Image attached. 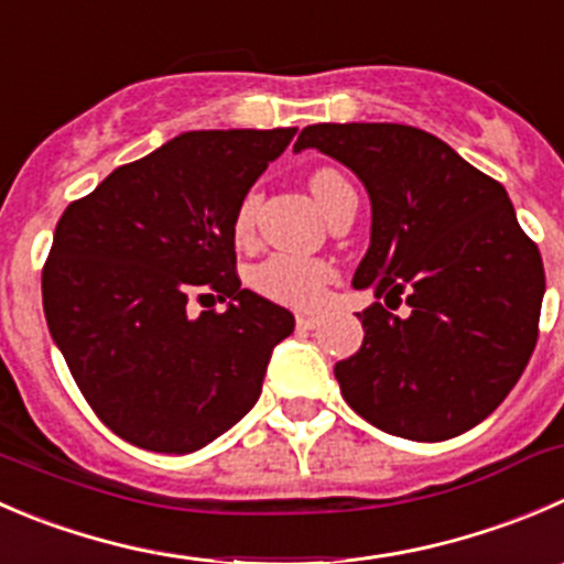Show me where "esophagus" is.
I'll use <instances>...</instances> for the list:
<instances>
[{"instance_id": "1", "label": "esophagus", "mask_w": 564, "mask_h": 564, "mask_svg": "<svg viewBox=\"0 0 564 564\" xmlns=\"http://www.w3.org/2000/svg\"><path fill=\"white\" fill-rule=\"evenodd\" d=\"M319 322H322L319 314H297V327H303V330H314Z\"/></svg>"}]
</instances>
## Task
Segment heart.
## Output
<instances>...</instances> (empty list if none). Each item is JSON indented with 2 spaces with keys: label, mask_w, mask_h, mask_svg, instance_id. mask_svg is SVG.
I'll return each instance as SVG.
<instances>
[{
  "label": "heart",
  "mask_w": 564,
  "mask_h": 564,
  "mask_svg": "<svg viewBox=\"0 0 564 564\" xmlns=\"http://www.w3.org/2000/svg\"><path fill=\"white\" fill-rule=\"evenodd\" d=\"M344 187H349L347 178L336 171H319L311 176V193L319 200L322 209H327L333 195ZM256 212H259V189H250L239 200L237 215H234V234L239 239L250 237ZM330 278L333 267L327 261L314 259V256L272 253L270 259H264L250 270V286L259 294H264V297L275 300V303L294 305V308H311V305L322 303Z\"/></svg>",
  "instance_id": "b5f03b06"
}]
</instances>
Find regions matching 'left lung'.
Segmentation results:
<instances>
[{
	"label": "left lung",
	"instance_id": "left-lung-1",
	"mask_svg": "<svg viewBox=\"0 0 564 564\" xmlns=\"http://www.w3.org/2000/svg\"><path fill=\"white\" fill-rule=\"evenodd\" d=\"M347 165L371 198L352 286L364 344L336 364L349 408L382 433L446 441L488 419L538 344L545 270L507 189L444 140L402 123H314L294 151ZM399 304L409 308L393 315Z\"/></svg>",
	"mask_w": 564,
	"mask_h": 564
}]
</instances>
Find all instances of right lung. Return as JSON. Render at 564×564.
<instances>
[{
  "mask_svg": "<svg viewBox=\"0 0 564 564\" xmlns=\"http://www.w3.org/2000/svg\"><path fill=\"white\" fill-rule=\"evenodd\" d=\"M294 131H187L59 217L43 314L82 397L118 438L187 455L259 399L294 316L242 289L234 215ZM206 291L232 303L193 321L188 297Z\"/></svg>",
  "mask_w": 564,
  "mask_h": 564,
  "instance_id": "obj_1",
  "label": "right lung"
}]
</instances>
